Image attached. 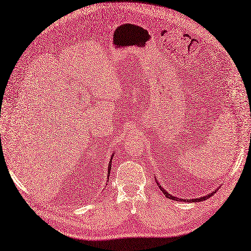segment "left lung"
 Returning <instances> with one entry per match:
<instances>
[{
    "instance_id": "8db88e82",
    "label": "left lung",
    "mask_w": 251,
    "mask_h": 251,
    "mask_svg": "<svg viewBox=\"0 0 251 251\" xmlns=\"http://www.w3.org/2000/svg\"><path fill=\"white\" fill-rule=\"evenodd\" d=\"M157 185H158V187L160 188V190L163 192V194L164 196L168 198V199H171V200H173V201H190V202H197V201H205V200H208L209 198H211L212 196H213V193H216V190H214L213 192H211V193H209V194H207V196H203L202 198H198V199H191V200H183V199H179V198H176V197H173L171 193H169L168 191H166L163 187H161L160 185L158 184V182H157Z\"/></svg>"
}]
</instances>
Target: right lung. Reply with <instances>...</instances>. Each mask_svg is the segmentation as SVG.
Instances as JSON below:
<instances>
[{
    "label": "right lung",
    "instance_id": "right-lung-1",
    "mask_svg": "<svg viewBox=\"0 0 251 251\" xmlns=\"http://www.w3.org/2000/svg\"><path fill=\"white\" fill-rule=\"evenodd\" d=\"M113 158H114V154H111V156H110V161H109V163H108V169H107V179H108L109 175H110V170H111V160H113Z\"/></svg>",
    "mask_w": 251,
    "mask_h": 251
}]
</instances>
